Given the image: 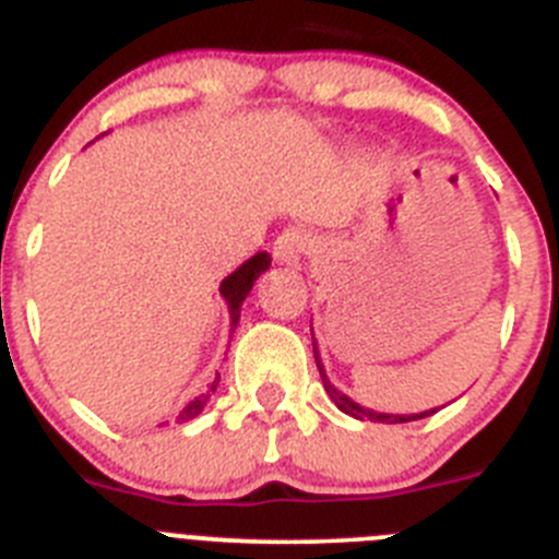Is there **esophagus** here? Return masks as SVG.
I'll return each mask as SVG.
<instances>
[{"label": "esophagus", "mask_w": 559, "mask_h": 559, "mask_svg": "<svg viewBox=\"0 0 559 559\" xmlns=\"http://www.w3.org/2000/svg\"><path fill=\"white\" fill-rule=\"evenodd\" d=\"M310 249V235L305 229H285L274 240V260L280 265H299L301 254Z\"/></svg>", "instance_id": "34e87169"}]
</instances>
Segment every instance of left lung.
Wrapping results in <instances>:
<instances>
[{
  "label": "left lung",
  "instance_id": "8db88e82",
  "mask_svg": "<svg viewBox=\"0 0 559 559\" xmlns=\"http://www.w3.org/2000/svg\"><path fill=\"white\" fill-rule=\"evenodd\" d=\"M313 355H316V366H319V373H321V382H324V391L330 393V399L332 402L337 404V409H343V413H346V416H352V418H368V421H377V424H407V421H416V418H427V416H432L435 409H424V413H413V416H393V413H377V409H368V407H362V404H357L355 399H349L346 396V393H341L337 391L335 385H332L330 380H326V371H324V366H321V360H319V349H316V341H313Z\"/></svg>",
  "mask_w": 559,
  "mask_h": 559
}]
</instances>
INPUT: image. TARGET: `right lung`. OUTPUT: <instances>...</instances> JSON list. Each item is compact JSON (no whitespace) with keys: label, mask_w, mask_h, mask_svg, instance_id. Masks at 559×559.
<instances>
[{"label":"right lung","mask_w":559,"mask_h":559,"mask_svg":"<svg viewBox=\"0 0 559 559\" xmlns=\"http://www.w3.org/2000/svg\"><path fill=\"white\" fill-rule=\"evenodd\" d=\"M269 265H271V254L269 252H258L254 258L246 260L243 265H238L233 274L224 276V283H222V288H218V290H222L224 301H227V307H229V330H233V332H235V326H238V321H240V305H243V299L249 296L252 285L258 283V276L263 274ZM218 380H222V377L216 373V377L207 382V388H204L199 396H193L191 402L182 407V413L177 416V421H191V418H197L199 413L204 409V404L210 402V396L216 393Z\"/></svg>","instance_id":"1"}]
</instances>
